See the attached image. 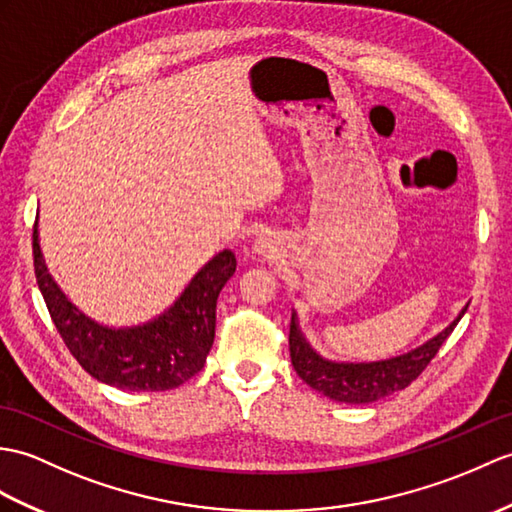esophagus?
<instances>
[{
  "instance_id": "1",
  "label": "esophagus",
  "mask_w": 512,
  "mask_h": 512,
  "mask_svg": "<svg viewBox=\"0 0 512 512\" xmlns=\"http://www.w3.org/2000/svg\"><path fill=\"white\" fill-rule=\"evenodd\" d=\"M253 248H255V253H257V255H264V257H268L272 251H275V246H272L270 237H264V235L257 237Z\"/></svg>"
}]
</instances>
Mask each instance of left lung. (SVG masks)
I'll list each match as a JSON object with an SVG mask.
<instances>
[{
  "mask_svg": "<svg viewBox=\"0 0 512 512\" xmlns=\"http://www.w3.org/2000/svg\"><path fill=\"white\" fill-rule=\"evenodd\" d=\"M467 305L462 307L460 314L451 323L438 331L436 336L425 340L419 347L410 349L408 353L395 355L388 360L377 362H334L312 349V344L305 340L299 327V318L292 312L290 323V358L296 375H299L307 386H312L320 395L334 399L338 403H373L388 395L410 386L417 379L425 366L441 349V344L454 331L458 320L465 316Z\"/></svg>",
  "mask_w": 512,
  "mask_h": 512,
  "instance_id": "left-lung-1",
  "label": "left lung"
}]
</instances>
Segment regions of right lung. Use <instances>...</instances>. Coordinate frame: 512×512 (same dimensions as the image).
<instances>
[{
  "instance_id": "add662e5",
  "label": "right lung",
  "mask_w": 512,
  "mask_h": 512,
  "mask_svg": "<svg viewBox=\"0 0 512 512\" xmlns=\"http://www.w3.org/2000/svg\"><path fill=\"white\" fill-rule=\"evenodd\" d=\"M32 253L39 290L58 334L98 382L128 392H159L178 388L205 366L216 336L218 294L237 266L229 248L196 272L168 310L133 327L102 325L67 299L45 266L39 220L34 222Z\"/></svg>"
}]
</instances>
